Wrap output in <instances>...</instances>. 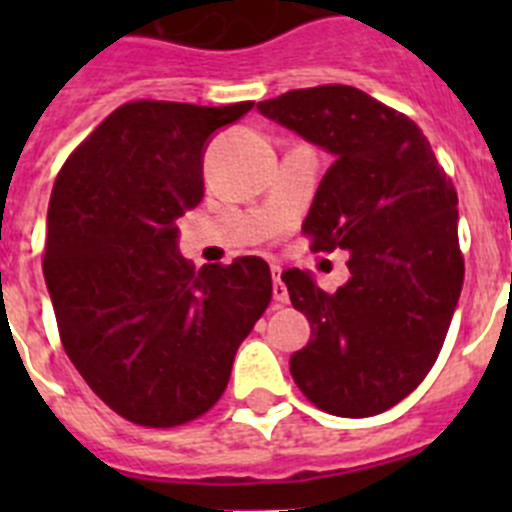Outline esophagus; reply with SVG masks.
<instances>
[{"instance_id": "esophagus-1", "label": "esophagus", "mask_w": 512, "mask_h": 512, "mask_svg": "<svg viewBox=\"0 0 512 512\" xmlns=\"http://www.w3.org/2000/svg\"><path fill=\"white\" fill-rule=\"evenodd\" d=\"M274 302L277 305H287L289 302V292H287V284L282 282V269H274Z\"/></svg>"}]
</instances>
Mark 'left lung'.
Masks as SVG:
<instances>
[{
  "instance_id": "obj_1",
  "label": "left lung",
  "mask_w": 512,
  "mask_h": 512,
  "mask_svg": "<svg viewBox=\"0 0 512 512\" xmlns=\"http://www.w3.org/2000/svg\"><path fill=\"white\" fill-rule=\"evenodd\" d=\"M259 112L333 156L302 230L315 251L351 253L333 295L310 271L282 274L312 333L289 372L325 413H384L431 372L459 302L454 184L418 125L361 89H292Z\"/></svg>"
}]
</instances>
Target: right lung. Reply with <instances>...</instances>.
<instances>
[{
    "label": "right lung",
    "instance_id": "obj_1",
    "mask_svg": "<svg viewBox=\"0 0 512 512\" xmlns=\"http://www.w3.org/2000/svg\"><path fill=\"white\" fill-rule=\"evenodd\" d=\"M251 107L122 104L53 184L43 274L61 343L94 395L138 425L207 413L271 300L264 259L194 271L176 225L202 202L212 135Z\"/></svg>",
    "mask_w": 512,
    "mask_h": 512
}]
</instances>
